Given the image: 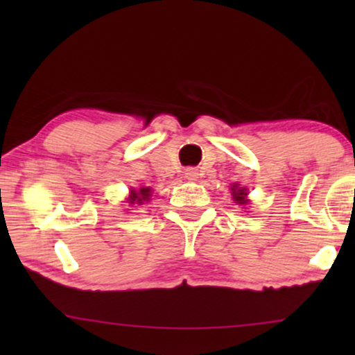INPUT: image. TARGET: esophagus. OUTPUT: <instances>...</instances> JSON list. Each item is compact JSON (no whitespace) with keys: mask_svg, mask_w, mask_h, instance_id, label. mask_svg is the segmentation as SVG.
<instances>
[{"mask_svg":"<svg viewBox=\"0 0 355 355\" xmlns=\"http://www.w3.org/2000/svg\"><path fill=\"white\" fill-rule=\"evenodd\" d=\"M184 174H186V178L189 179V181H197L198 179V169H196V168H187L186 171H184Z\"/></svg>","mask_w":355,"mask_h":355,"instance_id":"1","label":"esophagus"}]
</instances>
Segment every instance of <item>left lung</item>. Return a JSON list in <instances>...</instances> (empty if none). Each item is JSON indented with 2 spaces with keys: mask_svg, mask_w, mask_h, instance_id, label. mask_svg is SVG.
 <instances>
[{
  "mask_svg": "<svg viewBox=\"0 0 355 355\" xmlns=\"http://www.w3.org/2000/svg\"><path fill=\"white\" fill-rule=\"evenodd\" d=\"M247 187H239V184H232L231 186V193L232 198H234L236 203L239 205H247L249 203V198H247Z\"/></svg>",
  "mask_w": 355,
  "mask_h": 355,
  "instance_id": "left-lung-1",
  "label": "left lung"
}]
</instances>
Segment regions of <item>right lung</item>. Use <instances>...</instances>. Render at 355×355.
<instances>
[{
    "mask_svg": "<svg viewBox=\"0 0 355 355\" xmlns=\"http://www.w3.org/2000/svg\"><path fill=\"white\" fill-rule=\"evenodd\" d=\"M150 197H152V189L150 187H142L139 191H130L129 192V205H142L144 202H148Z\"/></svg>",
    "mask_w": 355,
    "mask_h": 355,
    "instance_id": "add662e5",
    "label": "right lung"
}]
</instances>
